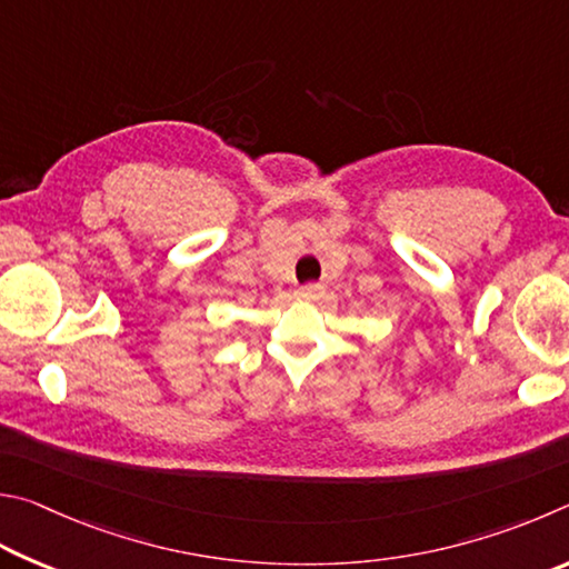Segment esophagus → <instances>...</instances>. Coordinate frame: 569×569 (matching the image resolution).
<instances>
[{"mask_svg": "<svg viewBox=\"0 0 569 569\" xmlns=\"http://www.w3.org/2000/svg\"><path fill=\"white\" fill-rule=\"evenodd\" d=\"M325 292V287L322 284H305V287H300V290H297V297H300V300H317V297H320Z\"/></svg>", "mask_w": 569, "mask_h": 569, "instance_id": "34e87169", "label": "esophagus"}]
</instances>
